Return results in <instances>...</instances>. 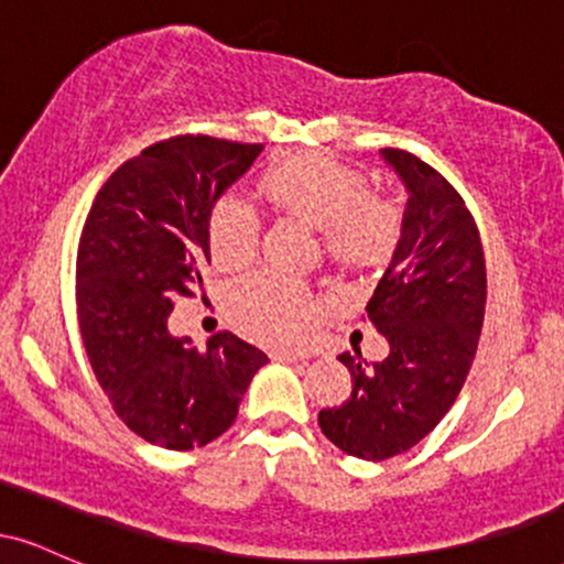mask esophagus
Returning a JSON list of instances; mask_svg holds the SVG:
<instances>
[{
    "mask_svg": "<svg viewBox=\"0 0 564 564\" xmlns=\"http://www.w3.org/2000/svg\"><path fill=\"white\" fill-rule=\"evenodd\" d=\"M270 358L278 360V364H296V360H304V355L289 352V349H275V352H270Z\"/></svg>",
    "mask_w": 564,
    "mask_h": 564,
    "instance_id": "obj_1",
    "label": "esophagus"
}]
</instances>
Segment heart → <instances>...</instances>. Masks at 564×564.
I'll return each instance as SVG.
<instances>
[{"mask_svg": "<svg viewBox=\"0 0 564 564\" xmlns=\"http://www.w3.org/2000/svg\"><path fill=\"white\" fill-rule=\"evenodd\" d=\"M257 193L275 212L321 230L323 249L347 268L377 264L400 238V209L371 196L360 172L326 156H291L262 172ZM260 246V217L238 196H223L209 217V254L217 268L238 270ZM230 313L243 332L270 345L304 339L321 315V302L302 283L260 273L232 289Z\"/></svg>", "mask_w": 564, "mask_h": 564, "instance_id": "obj_1", "label": "heart"}]
</instances>
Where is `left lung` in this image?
<instances>
[{
  "mask_svg": "<svg viewBox=\"0 0 564 564\" xmlns=\"http://www.w3.org/2000/svg\"><path fill=\"white\" fill-rule=\"evenodd\" d=\"M379 153L408 193L392 262L366 304L390 352L379 364H366L360 349L341 352L352 392L318 413L323 435L364 462L411 451L448 413L475 360L488 294L480 232L464 198L413 153Z\"/></svg>",
  "mask_w": 564,
  "mask_h": 564,
  "instance_id": "1",
  "label": "left lung"
}]
</instances>
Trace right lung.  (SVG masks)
Wrapping results in <instances>:
<instances>
[{"mask_svg":"<svg viewBox=\"0 0 564 564\" xmlns=\"http://www.w3.org/2000/svg\"><path fill=\"white\" fill-rule=\"evenodd\" d=\"M262 145L180 134L121 164L97 193L76 257L84 349L134 435L191 451L230 430L268 355L236 334L206 349L170 332L172 302L204 294L209 217Z\"/></svg>","mask_w":564,"mask_h":564,"instance_id":"obj_1","label":"right lung"}]
</instances>
